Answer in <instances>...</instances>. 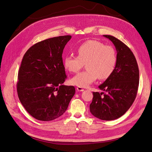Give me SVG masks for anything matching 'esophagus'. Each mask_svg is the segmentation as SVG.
<instances>
[{
	"label": "esophagus",
	"mask_w": 152,
	"mask_h": 152,
	"mask_svg": "<svg viewBox=\"0 0 152 152\" xmlns=\"http://www.w3.org/2000/svg\"><path fill=\"white\" fill-rule=\"evenodd\" d=\"M77 90L78 91H84L83 88H82V87H80V86H77Z\"/></svg>",
	"instance_id": "esophagus-1"
}]
</instances>
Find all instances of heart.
Returning a JSON list of instances; mask_svg holds the SVG:
<instances>
[{
	"instance_id": "1",
	"label": "heart",
	"mask_w": 152,
	"mask_h": 152,
	"mask_svg": "<svg viewBox=\"0 0 152 152\" xmlns=\"http://www.w3.org/2000/svg\"><path fill=\"white\" fill-rule=\"evenodd\" d=\"M117 62L115 50L111 46L96 40H88L77 49V56L67 55L64 59L65 69L77 73L85 64L86 70L71 79V83L82 88L88 87L96 79L104 80L113 74Z\"/></svg>"
}]
</instances>
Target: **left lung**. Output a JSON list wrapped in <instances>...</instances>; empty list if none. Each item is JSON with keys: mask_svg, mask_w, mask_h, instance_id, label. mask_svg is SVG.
I'll return each instance as SVG.
<instances>
[{"mask_svg": "<svg viewBox=\"0 0 152 152\" xmlns=\"http://www.w3.org/2000/svg\"><path fill=\"white\" fill-rule=\"evenodd\" d=\"M103 36L115 46L117 62L111 76L98 86L106 93L93 92L90 110L99 119L111 121L121 117L133 104L139 87V70L135 57L127 46L113 36Z\"/></svg>", "mask_w": 152, "mask_h": 152, "instance_id": "8db88e82", "label": "left lung"}]
</instances>
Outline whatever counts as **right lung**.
<instances>
[{"instance_id": "add662e5", "label": "right lung", "mask_w": 152, "mask_h": 152, "mask_svg": "<svg viewBox=\"0 0 152 152\" xmlns=\"http://www.w3.org/2000/svg\"><path fill=\"white\" fill-rule=\"evenodd\" d=\"M70 35L36 43L25 53L18 73V96L34 118L53 121L67 109L75 93L74 86L64 85L67 78L62 61Z\"/></svg>"}]
</instances>
